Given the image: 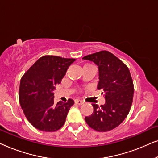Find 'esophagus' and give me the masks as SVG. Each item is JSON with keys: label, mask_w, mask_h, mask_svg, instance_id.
Returning <instances> with one entry per match:
<instances>
[{"label": "esophagus", "mask_w": 158, "mask_h": 158, "mask_svg": "<svg viewBox=\"0 0 158 158\" xmlns=\"http://www.w3.org/2000/svg\"><path fill=\"white\" fill-rule=\"evenodd\" d=\"M75 103L77 105H82V104H83L84 102L83 101H82L81 100H78V99H77V100L75 101Z\"/></svg>", "instance_id": "obj_1"}]
</instances>
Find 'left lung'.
I'll return each mask as SVG.
<instances>
[{
  "label": "left lung",
  "mask_w": 158,
  "mask_h": 158,
  "mask_svg": "<svg viewBox=\"0 0 158 158\" xmlns=\"http://www.w3.org/2000/svg\"><path fill=\"white\" fill-rule=\"evenodd\" d=\"M83 60L94 62L98 68L97 88L102 90L105 103L100 107L92 104L94 112L85 120L88 126L98 131L116 128L130 111L134 85L129 68L116 56L108 51L85 56Z\"/></svg>",
  "instance_id": "1"
}]
</instances>
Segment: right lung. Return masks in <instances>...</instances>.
Returning <instances> with one entry per match:
<instances>
[{
	"label": "right lung",
	"mask_w": 158,
	"mask_h": 158,
	"mask_svg": "<svg viewBox=\"0 0 158 158\" xmlns=\"http://www.w3.org/2000/svg\"><path fill=\"white\" fill-rule=\"evenodd\" d=\"M75 59L47 55L40 58L23 75L19 87V102L27 120L36 129L55 131L63 126L72 99L54 102V90Z\"/></svg>",
	"instance_id": "right-lung-1"
}]
</instances>
